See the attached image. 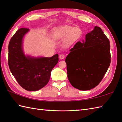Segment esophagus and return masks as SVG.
Returning <instances> with one entry per match:
<instances>
[{"instance_id": "1", "label": "esophagus", "mask_w": 122, "mask_h": 122, "mask_svg": "<svg viewBox=\"0 0 122 122\" xmlns=\"http://www.w3.org/2000/svg\"><path fill=\"white\" fill-rule=\"evenodd\" d=\"M59 58L60 59H63L64 58H65V56L64 55V54H60V55L59 56Z\"/></svg>"}]
</instances>
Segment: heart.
Listing matches in <instances>:
<instances>
[{"instance_id": "obj_1", "label": "heart", "mask_w": 122, "mask_h": 122, "mask_svg": "<svg viewBox=\"0 0 122 122\" xmlns=\"http://www.w3.org/2000/svg\"><path fill=\"white\" fill-rule=\"evenodd\" d=\"M81 35L82 30L80 28L64 25L57 28L54 30L53 38L56 40H61L63 39V45L68 46L76 42Z\"/></svg>"}]
</instances>
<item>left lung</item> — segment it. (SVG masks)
Segmentation results:
<instances>
[{
    "mask_svg": "<svg viewBox=\"0 0 122 122\" xmlns=\"http://www.w3.org/2000/svg\"><path fill=\"white\" fill-rule=\"evenodd\" d=\"M85 39L70 49L66 59L69 82L82 91L97 86L111 62L110 41L100 27L95 26Z\"/></svg>",
    "mask_w": 122,
    "mask_h": 122,
    "instance_id": "8db88e82",
    "label": "left lung"
}]
</instances>
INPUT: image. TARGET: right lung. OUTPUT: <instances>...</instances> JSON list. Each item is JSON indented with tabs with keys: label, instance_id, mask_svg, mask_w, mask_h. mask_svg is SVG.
<instances>
[{
	"label": "right lung",
	"instance_id": "1",
	"mask_svg": "<svg viewBox=\"0 0 122 122\" xmlns=\"http://www.w3.org/2000/svg\"><path fill=\"white\" fill-rule=\"evenodd\" d=\"M27 28H20L10 40L8 65L11 73L24 89L36 91L47 84L53 68L58 63V54L51 57L34 56L25 54L23 49Z\"/></svg>",
	"mask_w": 122,
	"mask_h": 122
}]
</instances>
